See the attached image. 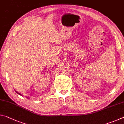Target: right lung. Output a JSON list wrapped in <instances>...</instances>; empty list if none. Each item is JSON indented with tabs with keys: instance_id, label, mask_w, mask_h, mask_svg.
Returning a JSON list of instances; mask_svg holds the SVG:
<instances>
[{
	"instance_id": "obj_1",
	"label": "right lung",
	"mask_w": 124,
	"mask_h": 124,
	"mask_svg": "<svg viewBox=\"0 0 124 124\" xmlns=\"http://www.w3.org/2000/svg\"><path fill=\"white\" fill-rule=\"evenodd\" d=\"M16 93H17L18 94H19V95H21V96H22V95H21V93H19V92H18L17 91H16ZM27 98H28V97H27Z\"/></svg>"
}]
</instances>
